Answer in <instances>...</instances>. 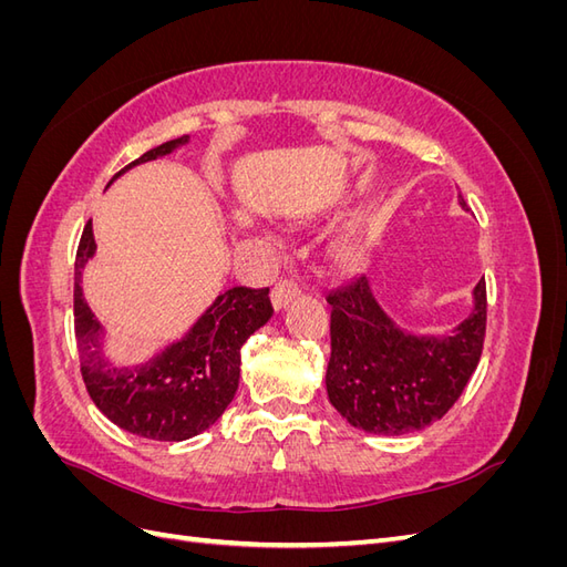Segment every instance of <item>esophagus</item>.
Here are the masks:
<instances>
[{"mask_svg": "<svg viewBox=\"0 0 567 567\" xmlns=\"http://www.w3.org/2000/svg\"><path fill=\"white\" fill-rule=\"evenodd\" d=\"M298 296H300L298 284H293L290 279H281L277 286L271 288V305H274V310H284V307H286L290 300H296Z\"/></svg>", "mask_w": 567, "mask_h": 567, "instance_id": "obj_1", "label": "esophagus"}]
</instances>
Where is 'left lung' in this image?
I'll return each instance as SVG.
<instances>
[{"instance_id": "8db88e82", "label": "left lung", "mask_w": 567, "mask_h": 567, "mask_svg": "<svg viewBox=\"0 0 567 567\" xmlns=\"http://www.w3.org/2000/svg\"><path fill=\"white\" fill-rule=\"evenodd\" d=\"M458 205L466 200L458 194ZM331 359L326 392L350 425L373 435H406L440 421L468 385L483 354L487 288H473V312L452 336L400 329L373 298L367 277L326 296Z\"/></svg>"}]
</instances>
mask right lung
Returning <instances> with one entry per match:
<instances>
[{
  "label": "right lung",
  "instance_id": "add662e5",
  "mask_svg": "<svg viewBox=\"0 0 567 567\" xmlns=\"http://www.w3.org/2000/svg\"><path fill=\"white\" fill-rule=\"evenodd\" d=\"M186 142L184 134L151 148L115 177L134 165L167 156ZM94 250L92 221H87L75 257L73 307L80 371L92 402L117 427L146 440L182 442L208 431L234 400L241 379L244 342L274 315L269 288L225 290L182 340L144 364L117 367L101 352L104 326L82 298V269Z\"/></svg>",
  "mask_w": 567,
  "mask_h": 567
}]
</instances>
